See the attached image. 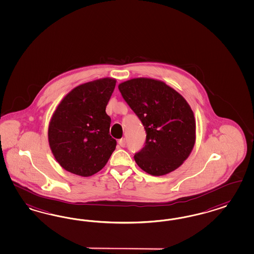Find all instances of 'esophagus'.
I'll return each mask as SVG.
<instances>
[{"label": "esophagus", "mask_w": 254, "mask_h": 254, "mask_svg": "<svg viewBox=\"0 0 254 254\" xmlns=\"http://www.w3.org/2000/svg\"><path fill=\"white\" fill-rule=\"evenodd\" d=\"M119 145L122 147V148H124L125 146H126V141L124 138H122V139H120L119 140Z\"/></svg>", "instance_id": "34e87169"}]
</instances>
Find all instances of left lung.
<instances>
[{
	"label": "left lung",
	"instance_id": "left-lung-1",
	"mask_svg": "<svg viewBox=\"0 0 254 254\" xmlns=\"http://www.w3.org/2000/svg\"><path fill=\"white\" fill-rule=\"evenodd\" d=\"M119 89L147 133L144 147L134 154L138 167L153 176L178 169L196 139V122L188 102L164 82L150 78L128 80Z\"/></svg>",
	"mask_w": 254,
	"mask_h": 254
}]
</instances>
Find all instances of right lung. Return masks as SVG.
Here are the masks:
<instances>
[{"label": "right lung", "instance_id": "1", "mask_svg": "<svg viewBox=\"0 0 254 254\" xmlns=\"http://www.w3.org/2000/svg\"><path fill=\"white\" fill-rule=\"evenodd\" d=\"M116 80L99 79L78 85L57 106L49 125V144L59 165L83 177L104 168L117 146L105 112Z\"/></svg>", "mask_w": 254, "mask_h": 254}]
</instances>
